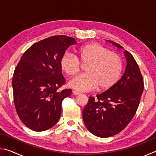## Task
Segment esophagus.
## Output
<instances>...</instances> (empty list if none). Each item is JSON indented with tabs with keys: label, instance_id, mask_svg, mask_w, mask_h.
Instances as JSON below:
<instances>
[{
	"label": "esophagus",
	"instance_id": "esophagus-1",
	"mask_svg": "<svg viewBox=\"0 0 156 156\" xmlns=\"http://www.w3.org/2000/svg\"><path fill=\"white\" fill-rule=\"evenodd\" d=\"M72 93H73V95H79V94H81L80 92L77 91H76V90H73V91H72Z\"/></svg>",
	"mask_w": 156,
	"mask_h": 156
}]
</instances>
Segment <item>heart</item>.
I'll use <instances>...</instances> for the list:
<instances>
[{
  "mask_svg": "<svg viewBox=\"0 0 156 156\" xmlns=\"http://www.w3.org/2000/svg\"><path fill=\"white\" fill-rule=\"evenodd\" d=\"M77 60L69 54L60 58V69L69 76L77 75L80 64L87 65L86 73L77 76L69 82L71 87L81 91L96 88L107 90L118 83L123 72V62L119 55L98 43H89L76 50Z\"/></svg>",
  "mask_w": 156,
  "mask_h": 156,
  "instance_id": "obj_1",
  "label": "heart"
}]
</instances>
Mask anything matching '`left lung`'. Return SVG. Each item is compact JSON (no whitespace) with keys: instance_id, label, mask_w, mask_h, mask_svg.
Here are the masks:
<instances>
[{"instance_id":"left-lung-1","label":"left lung","mask_w":156,"mask_h":156,"mask_svg":"<svg viewBox=\"0 0 156 156\" xmlns=\"http://www.w3.org/2000/svg\"><path fill=\"white\" fill-rule=\"evenodd\" d=\"M124 53L127 64L122 77L112 88L96 95V98L89 97L83 112L86 127L100 138L114 136L128 125L136 114L143 92L144 80L138 63L128 51Z\"/></svg>"}]
</instances>
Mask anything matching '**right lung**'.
I'll use <instances>...</instances> for the list:
<instances>
[{
  "instance_id": "add662e5",
  "label": "right lung",
  "mask_w": 156,
  "mask_h": 156,
  "mask_svg": "<svg viewBox=\"0 0 156 156\" xmlns=\"http://www.w3.org/2000/svg\"><path fill=\"white\" fill-rule=\"evenodd\" d=\"M72 37L53 36L32 44L15 68L12 79L14 102L18 117L29 129L43 131L58 122L62 102L72 89L59 88L65 83L60 66Z\"/></svg>"
}]
</instances>
